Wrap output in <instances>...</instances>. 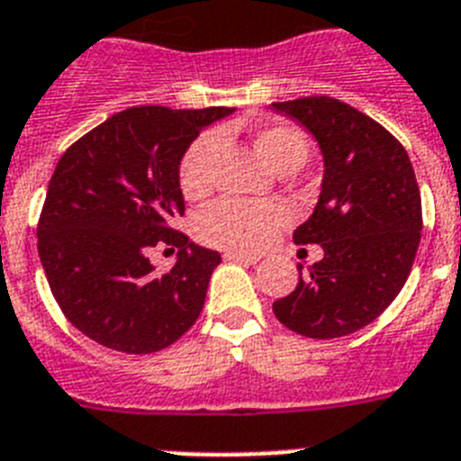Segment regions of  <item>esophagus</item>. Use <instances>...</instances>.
Returning <instances> with one entry per match:
<instances>
[{
  "mask_svg": "<svg viewBox=\"0 0 461 461\" xmlns=\"http://www.w3.org/2000/svg\"><path fill=\"white\" fill-rule=\"evenodd\" d=\"M225 259H230V262L255 264L259 258H258V255H248V253H225Z\"/></svg>",
  "mask_w": 461,
  "mask_h": 461,
  "instance_id": "obj_1",
  "label": "esophagus"
}]
</instances>
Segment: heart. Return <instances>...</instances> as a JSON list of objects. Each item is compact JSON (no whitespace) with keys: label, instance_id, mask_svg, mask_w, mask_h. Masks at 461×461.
<instances>
[{"label":"heart","instance_id":"1","mask_svg":"<svg viewBox=\"0 0 461 461\" xmlns=\"http://www.w3.org/2000/svg\"><path fill=\"white\" fill-rule=\"evenodd\" d=\"M253 146L274 171L302 169L308 158V136L287 122H269L253 130ZM220 134L206 131L185 150L178 167V183L187 199L206 197L213 187V162ZM283 208L278 203H250L222 199L203 208L197 218V236L208 246L255 250L280 225Z\"/></svg>","mask_w":461,"mask_h":461}]
</instances>
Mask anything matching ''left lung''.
<instances>
[{"mask_svg":"<svg viewBox=\"0 0 461 461\" xmlns=\"http://www.w3.org/2000/svg\"><path fill=\"white\" fill-rule=\"evenodd\" d=\"M306 127L322 153V185L294 243H320L276 318L308 339H339L374 322L402 292L422 231V202L402 143L362 111L331 97L274 104Z\"/></svg>","mask_w":461,"mask_h":461,"instance_id":"8db88e82","label":"left lung"}]
</instances>
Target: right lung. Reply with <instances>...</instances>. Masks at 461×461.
Here are the masks:
<instances>
[{
  "label": "right lung",
  "mask_w": 461,
  "mask_h": 461,
  "mask_svg": "<svg viewBox=\"0 0 461 461\" xmlns=\"http://www.w3.org/2000/svg\"><path fill=\"white\" fill-rule=\"evenodd\" d=\"M231 111L134 106L59 158L39 218V258L62 313L99 346L148 355L197 322L220 253L174 230L185 213L178 167L199 131ZM162 242L179 258L159 275L147 253Z\"/></svg>",
  "instance_id": "1"
}]
</instances>
